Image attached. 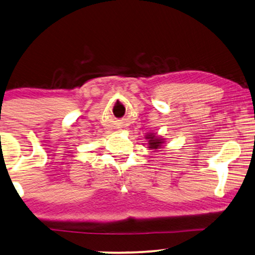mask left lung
Instances as JSON below:
<instances>
[{
  "label": "left lung",
  "instance_id": "obj_1",
  "mask_svg": "<svg viewBox=\"0 0 255 255\" xmlns=\"http://www.w3.org/2000/svg\"><path fill=\"white\" fill-rule=\"evenodd\" d=\"M146 139V147H149V150H157V149H161L162 144H164L166 140L164 137L157 135V132H147L145 135Z\"/></svg>",
  "mask_w": 255,
  "mask_h": 255
}]
</instances>
